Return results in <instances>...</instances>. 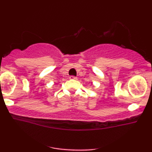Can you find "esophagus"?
I'll return each mask as SVG.
<instances>
[{
  "label": "esophagus",
  "instance_id": "34e87169",
  "mask_svg": "<svg viewBox=\"0 0 152 152\" xmlns=\"http://www.w3.org/2000/svg\"><path fill=\"white\" fill-rule=\"evenodd\" d=\"M69 78H70V79H76V76H71L70 77H69Z\"/></svg>",
  "mask_w": 152,
  "mask_h": 152
}]
</instances>
